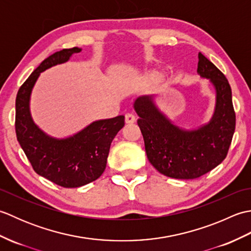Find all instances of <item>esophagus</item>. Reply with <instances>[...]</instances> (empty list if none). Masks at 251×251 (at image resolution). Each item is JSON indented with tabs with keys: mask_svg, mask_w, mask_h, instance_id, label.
<instances>
[{
	"mask_svg": "<svg viewBox=\"0 0 251 251\" xmlns=\"http://www.w3.org/2000/svg\"><path fill=\"white\" fill-rule=\"evenodd\" d=\"M136 121V117L132 113H126L125 114V122L127 124H132V123H135Z\"/></svg>",
	"mask_w": 251,
	"mask_h": 251,
	"instance_id": "1",
	"label": "esophagus"
}]
</instances>
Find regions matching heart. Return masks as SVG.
Here are the masks:
<instances>
[{"instance_id": "1", "label": "heart", "mask_w": 251, "mask_h": 251, "mask_svg": "<svg viewBox=\"0 0 251 251\" xmlns=\"http://www.w3.org/2000/svg\"><path fill=\"white\" fill-rule=\"evenodd\" d=\"M146 79L148 82H153V81H155V79H156V75H155V74H149Z\"/></svg>"}]
</instances>
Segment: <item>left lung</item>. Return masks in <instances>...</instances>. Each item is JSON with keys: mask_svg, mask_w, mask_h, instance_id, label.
I'll return each instance as SVG.
<instances>
[{"mask_svg": "<svg viewBox=\"0 0 251 251\" xmlns=\"http://www.w3.org/2000/svg\"><path fill=\"white\" fill-rule=\"evenodd\" d=\"M197 73L209 79L216 89L214 115L197 129L175 125L158 110L154 95L138 97L134 103L148 159L170 178L196 179L217 167L226 157L235 130L232 90L225 74L201 52Z\"/></svg>", "mask_w": 251, "mask_h": 251, "instance_id": "left-lung-1", "label": "left lung"}]
</instances>
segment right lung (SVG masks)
Segmentation results:
<instances>
[{
	"mask_svg": "<svg viewBox=\"0 0 251 251\" xmlns=\"http://www.w3.org/2000/svg\"><path fill=\"white\" fill-rule=\"evenodd\" d=\"M78 47L62 50L41 63L21 85L16 97L17 140L34 172L63 188H78L97 180L106 166L110 146L125 125L124 115L99 120L71 137L57 139L37 127L30 113V97L41 72L67 62Z\"/></svg>",
	"mask_w": 251,
	"mask_h": 251,
	"instance_id": "add662e5",
	"label": "right lung"
}]
</instances>
